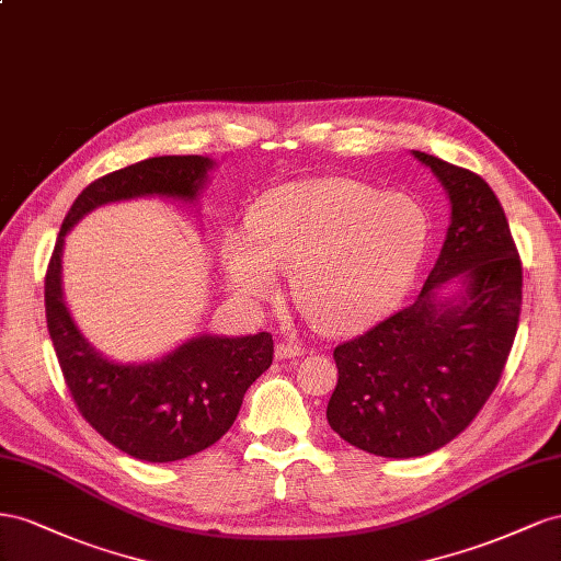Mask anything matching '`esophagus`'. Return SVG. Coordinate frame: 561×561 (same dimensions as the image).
Segmentation results:
<instances>
[{"label":"esophagus","instance_id":"1","mask_svg":"<svg viewBox=\"0 0 561 561\" xmlns=\"http://www.w3.org/2000/svg\"><path fill=\"white\" fill-rule=\"evenodd\" d=\"M275 355H277V359H294V357L302 355V347L296 343H279L275 347Z\"/></svg>","mask_w":561,"mask_h":561}]
</instances>
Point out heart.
<instances>
[{"label": "heart", "instance_id": "1", "mask_svg": "<svg viewBox=\"0 0 561 561\" xmlns=\"http://www.w3.org/2000/svg\"><path fill=\"white\" fill-rule=\"evenodd\" d=\"M413 199L347 179L286 183L251 206L247 234L230 232L220 263L251 300L291 275L294 300L324 333H352L386 317L404 296L427 244Z\"/></svg>", "mask_w": 561, "mask_h": 561}]
</instances>
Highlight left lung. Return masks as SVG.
<instances>
[{
	"label": "left lung",
	"instance_id": "obj_1",
	"mask_svg": "<svg viewBox=\"0 0 561 561\" xmlns=\"http://www.w3.org/2000/svg\"><path fill=\"white\" fill-rule=\"evenodd\" d=\"M451 199L439 259L409 308L333 350L327 419L357 449L415 458L466 430L499 386L522 310V261L503 206L470 169L413 152ZM451 278L456 299L438 289Z\"/></svg>",
	"mask_w": 561,
	"mask_h": 561
}]
</instances>
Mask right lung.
Here are the masks:
<instances>
[{
  "label": "right lung",
  "instance_id": "add662e5",
  "mask_svg": "<svg viewBox=\"0 0 561 561\" xmlns=\"http://www.w3.org/2000/svg\"><path fill=\"white\" fill-rule=\"evenodd\" d=\"M211 167L199 154L152 157L93 181L70 206L46 267V327L75 407L103 439L138 460L171 462L216 444L232 427L251 382L270 369L275 343L267 331L242 339L199 335L159 362H110L82 339L62 300V237L107 202L142 195L195 199Z\"/></svg>",
  "mask_w": 561,
  "mask_h": 561
}]
</instances>
